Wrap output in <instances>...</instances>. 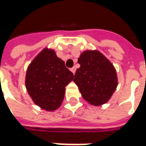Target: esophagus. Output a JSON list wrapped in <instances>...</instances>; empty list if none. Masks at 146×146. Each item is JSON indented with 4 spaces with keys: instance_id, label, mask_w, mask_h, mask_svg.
Here are the masks:
<instances>
[{
    "instance_id": "esophagus-1",
    "label": "esophagus",
    "mask_w": 146,
    "mask_h": 146,
    "mask_svg": "<svg viewBox=\"0 0 146 146\" xmlns=\"http://www.w3.org/2000/svg\"><path fill=\"white\" fill-rule=\"evenodd\" d=\"M76 67H72V68H70V71H71L73 74H75V73H76Z\"/></svg>"
}]
</instances>
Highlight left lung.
<instances>
[{"label": "left lung", "mask_w": 146, "mask_h": 146, "mask_svg": "<svg viewBox=\"0 0 146 146\" xmlns=\"http://www.w3.org/2000/svg\"><path fill=\"white\" fill-rule=\"evenodd\" d=\"M74 82L82 97L94 106L106 103L116 89L117 75L114 66L98 51H84L78 59Z\"/></svg>", "instance_id": "left-lung-1"}]
</instances>
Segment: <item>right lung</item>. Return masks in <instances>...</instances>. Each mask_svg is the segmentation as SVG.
I'll return each instance as SVG.
<instances>
[{
    "label": "right lung",
    "instance_id": "add662e5",
    "mask_svg": "<svg viewBox=\"0 0 146 146\" xmlns=\"http://www.w3.org/2000/svg\"><path fill=\"white\" fill-rule=\"evenodd\" d=\"M74 75L53 50L44 48L29 65L26 88L33 102L45 110H55L61 106L65 87Z\"/></svg>",
    "mask_w": 146,
    "mask_h": 146
}]
</instances>
